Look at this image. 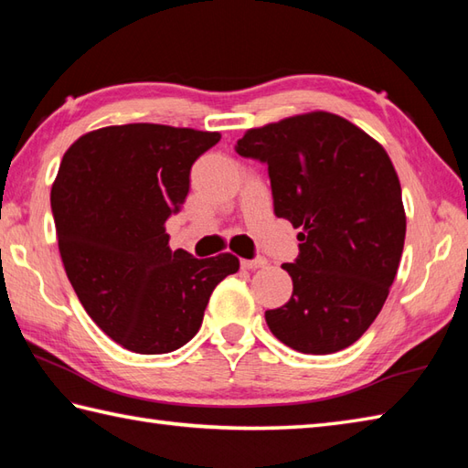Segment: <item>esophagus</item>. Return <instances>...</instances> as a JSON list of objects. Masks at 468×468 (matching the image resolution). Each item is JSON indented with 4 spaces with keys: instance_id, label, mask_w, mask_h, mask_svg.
<instances>
[{
    "instance_id": "esophagus-1",
    "label": "esophagus",
    "mask_w": 468,
    "mask_h": 468,
    "mask_svg": "<svg viewBox=\"0 0 468 468\" xmlns=\"http://www.w3.org/2000/svg\"><path fill=\"white\" fill-rule=\"evenodd\" d=\"M241 265H243V270L255 271V270H261V267H265L267 260H265V257H255V260H243Z\"/></svg>"
}]
</instances>
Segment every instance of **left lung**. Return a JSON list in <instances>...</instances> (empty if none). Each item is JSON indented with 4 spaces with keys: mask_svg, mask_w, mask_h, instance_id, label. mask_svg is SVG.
Returning a JSON list of instances; mask_svg holds the SVG:
<instances>
[{
    "mask_svg": "<svg viewBox=\"0 0 468 468\" xmlns=\"http://www.w3.org/2000/svg\"><path fill=\"white\" fill-rule=\"evenodd\" d=\"M235 151L267 165L275 215L302 229L300 255L282 265L293 293L265 312L271 334L302 354L352 346L380 314L404 250L390 156L362 128L324 111L251 128Z\"/></svg>",
    "mask_w": 468,
    "mask_h": 468,
    "instance_id": "8db88e82",
    "label": "left lung"
}]
</instances>
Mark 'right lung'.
I'll use <instances>...</instances> for the list:
<instances>
[{"label": "right lung", "mask_w": 468, "mask_h": 468, "mask_svg": "<svg viewBox=\"0 0 468 468\" xmlns=\"http://www.w3.org/2000/svg\"><path fill=\"white\" fill-rule=\"evenodd\" d=\"M218 133L122 124L68 148L52 185L59 257L86 314L136 354L178 350L198 332L217 283L239 260H197L168 247L166 218L188 193L191 166Z\"/></svg>", "instance_id": "right-lung-1"}]
</instances>
